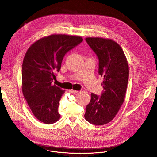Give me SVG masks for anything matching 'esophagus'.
I'll use <instances>...</instances> for the list:
<instances>
[{
  "mask_svg": "<svg viewBox=\"0 0 157 157\" xmlns=\"http://www.w3.org/2000/svg\"><path fill=\"white\" fill-rule=\"evenodd\" d=\"M70 92L71 93H77L78 92V91H76V90H74V89H71L70 90Z\"/></svg>",
  "mask_w": 157,
  "mask_h": 157,
  "instance_id": "obj_1",
  "label": "esophagus"
}]
</instances>
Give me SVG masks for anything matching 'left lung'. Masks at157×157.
<instances>
[{"mask_svg":"<svg viewBox=\"0 0 157 157\" xmlns=\"http://www.w3.org/2000/svg\"><path fill=\"white\" fill-rule=\"evenodd\" d=\"M86 41L99 59V75L104 78V91L101 97L91 93L84 117L91 124L102 125L114 118L124 101L128 65L123 50L115 41L100 37H87Z\"/></svg>","mask_w":157,"mask_h":157,"instance_id":"8db88e82","label":"left lung"}]
</instances>
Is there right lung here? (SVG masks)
<instances>
[{
  "label": "right lung",
  "mask_w": 157,
  "mask_h": 157,
  "mask_svg": "<svg viewBox=\"0 0 157 157\" xmlns=\"http://www.w3.org/2000/svg\"><path fill=\"white\" fill-rule=\"evenodd\" d=\"M83 41L79 36L55 34L39 39L27 51L21 70L22 93L33 114L52 124L60 118L58 109L65 91L52 85L65 54Z\"/></svg>",
  "instance_id": "add662e5"
}]
</instances>
